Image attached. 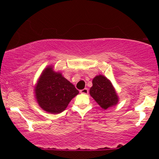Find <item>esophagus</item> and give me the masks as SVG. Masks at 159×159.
Instances as JSON below:
<instances>
[{
  "instance_id": "esophagus-1",
  "label": "esophagus",
  "mask_w": 159,
  "mask_h": 159,
  "mask_svg": "<svg viewBox=\"0 0 159 159\" xmlns=\"http://www.w3.org/2000/svg\"><path fill=\"white\" fill-rule=\"evenodd\" d=\"M80 92L82 93V94H88V93H89V90L88 88H84V89H82V90H80Z\"/></svg>"
}]
</instances>
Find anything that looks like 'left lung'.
I'll list each match as a JSON object with an SVG mask.
<instances>
[{"label":"left lung","instance_id":"8db88e82","mask_svg":"<svg viewBox=\"0 0 159 159\" xmlns=\"http://www.w3.org/2000/svg\"><path fill=\"white\" fill-rule=\"evenodd\" d=\"M90 95L104 110L115 106L119 102V97L111 82L101 75L93 78Z\"/></svg>","mask_w":159,"mask_h":159}]
</instances>
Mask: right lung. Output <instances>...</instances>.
Instances as JSON below:
<instances>
[{
	"instance_id": "right-lung-1",
	"label": "right lung",
	"mask_w": 159,
	"mask_h": 159,
	"mask_svg": "<svg viewBox=\"0 0 159 159\" xmlns=\"http://www.w3.org/2000/svg\"><path fill=\"white\" fill-rule=\"evenodd\" d=\"M79 91L53 66L42 71L34 86V97L40 107L48 113L57 114L64 111Z\"/></svg>"
}]
</instances>
